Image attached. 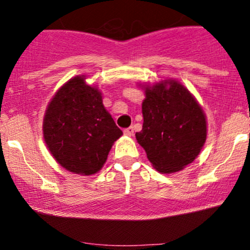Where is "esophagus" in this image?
I'll list each match as a JSON object with an SVG mask.
<instances>
[{
    "mask_svg": "<svg viewBox=\"0 0 250 250\" xmlns=\"http://www.w3.org/2000/svg\"><path fill=\"white\" fill-rule=\"evenodd\" d=\"M123 133H125V135H127V136H131V135L134 134V128L133 127L125 128V130H123Z\"/></svg>",
    "mask_w": 250,
    "mask_h": 250,
    "instance_id": "34e87169",
    "label": "esophagus"
}]
</instances>
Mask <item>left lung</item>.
<instances>
[{"label":"left lung","mask_w":250,"mask_h":250,"mask_svg":"<svg viewBox=\"0 0 250 250\" xmlns=\"http://www.w3.org/2000/svg\"><path fill=\"white\" fill-rule=\"evenodd\" d=\"M143 125L135 134L157 171L182 170L199 156L207 140V119L193 94L176 80L142 85Z\"/></svg>","instance_id":"left-lung-1"}]
</instances>
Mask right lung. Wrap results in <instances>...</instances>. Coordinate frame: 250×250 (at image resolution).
Instances as JSON below:
<instances>
[{
  "mask_svg": "<svg viewBox=\"0 0 250 250\" xmlns=\"http://www.w3.org/2000/svg\"><path fill=\"white\" fill-rule=\"evenodd\" d=\"M84 75L71 77L48 103L43 139L61 167L88 176L101 170L122 130L104 108L102 93Z\"/></svg>",
  "mask_w": 250,
  "mask_h": 250,
  "instance_id": "add662e5",
  "label": "right lung"
}]
</instances>
